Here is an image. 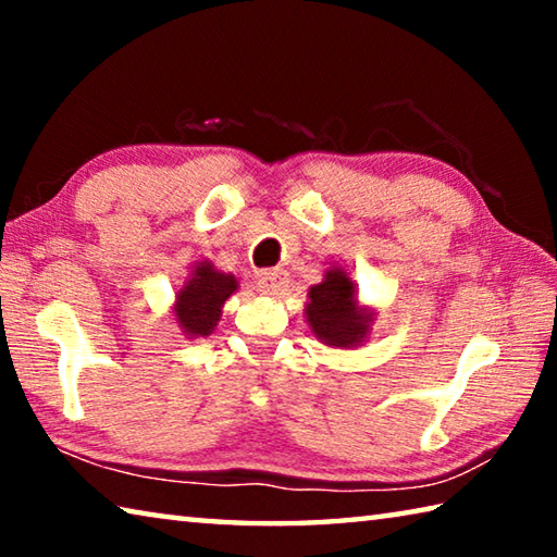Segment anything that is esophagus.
<instances>
[{"label": "esophagus", "instance_id": "obj_1", "mask_svg": "<svg viewBox=\"0 0 557 557\" xmlns=\"http://www.w3.org/2000/svg\"><path fill=\"white\" fill-rule=\"evenodd\" d=\"M287 282L289 280H287L285 270H268L258 277V287H260L262 295L275 297V295H282V289L287 287Z\"/></svg>", "mask_w": 557, "mask_h": 557}]
</instances>
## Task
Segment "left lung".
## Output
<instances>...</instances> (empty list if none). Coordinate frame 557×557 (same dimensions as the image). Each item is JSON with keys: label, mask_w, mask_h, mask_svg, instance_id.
Instances as JSON below:
<instances>
[{"label": "left lung", "mask_w": 557, "mask_h": 557, "mask_svg": "<svg viewBox=\"0 0 557 557\" xmlns=\"http://www.w3.org/2000/svg\"><path fill=\"white\" fill-rule=\"evenodd\" d=\"M375 307L358 301L356 282L342 268H329L307 292L305 319L319 342L332 348H356L371 336Z\"/></svg>", "instance_id": "left-lung-1"}]
</instances>
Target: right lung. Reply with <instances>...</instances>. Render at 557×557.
Segmentation results:
<instances>
[{
  "mask_svg": "<svg viewBox=\"0 0 557 557\" xmlns=\"http://www.w3.org/2000/svg\"><path fill=\"white\" fill-rule=\"evenodd\" d=\"M233 292H238V280L223 272L211 260H199L188 268L184 285L178 287L172 307L174 324L186 338H201L215 332L221 322L223 305Z\"/></svg>",
  "mask_w": 557,
  "mask_h": 557,
  "instance_id": "right-lung-1",
  "label": "right lung"
}]
</instances>
